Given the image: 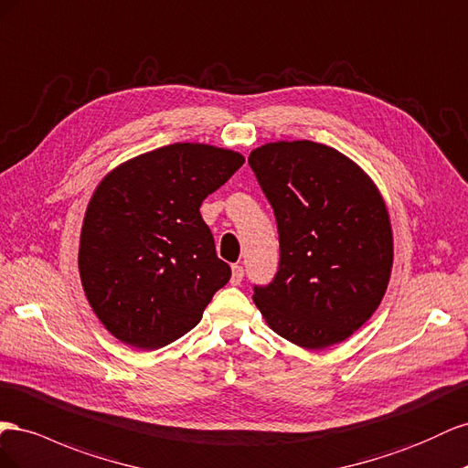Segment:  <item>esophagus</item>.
I'll use <instances>...</instances> for the list:
<instances>
[{"mask_svg":"<svg viewBox=\"0 0 468 468\" xmlns=\"http://www.w3.org/2000/svg\"><path fill=\"white\" fill-rule=\"evenodd\" d=\"M243 276H245L243 266H241V264H233V266H231V284H233V286L241 284V282H243Z\"/></svg>","mask_w":468,"mask_h":468,"instance_id":"1","label":"esophagus"}]
</instances>
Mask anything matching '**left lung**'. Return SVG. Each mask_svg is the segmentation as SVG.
Listing matches in <instances>:
<instances>
[{
    "mask_svg": "<svg viewBox=\"0 0 468 468\" xmlns=\"http://www.w3.org/2000/svg\"><path fill=\"white\" fill-rule=\"evenodd\" d=\"M249 165L280 239L278 272L252 293L257 308L303 349L349 339L377 312L392 272V225L377 184L314 141L266 143Z\"/></svg>",
    "mask_w": 468,
    "mask_h": 468,
    "instance_id": "obj_1",
    "label": "left lung"
}]
</instances>
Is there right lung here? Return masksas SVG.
<instances>
[{
    "mask_svg": "<svg viewBox=\"0 0 468 468\" xmlns=\"http://www.w3.org/2000/svg\"><path fill=\"white\" fill-rule=\"evenodd\" d=\"M229 149L175 143L113 168L93 192L78 269L115 339L160 349L194 329L231 278L199 206L243 166Z\"/></svg>",
    "mask_w": 468,
    "mask_h": 468,
    "instance_id": "obj_1",
    "label": "right lung"
}]
</instances>
